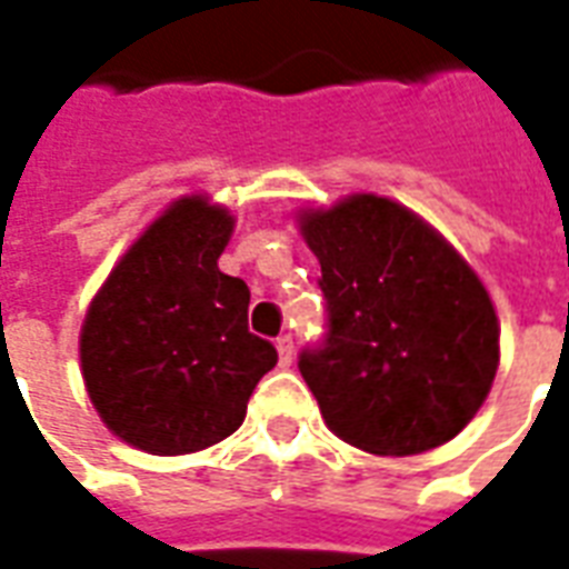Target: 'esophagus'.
Wrapping results in <instances>:
<instances>
[{"label": "esophagus", "mask_w": 569, "mask_h": 569, "mask_svg": "<svg viewBox=\"0 0 569 569\" xmlns=\"http://www.w3.org/2000/svg\"><path fill=\"white\" fill-rule=\"evenodd\" d=\"M277 357H280V366H292L296 350H292V338H289V335H280V338H277Z\"/></svg>", "instance_id": "1"}]
</instances>
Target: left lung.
Segmentation results:
<instances>
[{
	"label": "left lung",
	"instance_id": "obj_1",
	"mask_svg": "<svg viewBox=\"0 0 569 569\" xmlns=\"http://www.w3.org/2000/svg\"><path fill=\"white\" fill-rule=\"evenodd\" d=\"M296 222L329 301L326 347L298 362L326 427L378 457L451 441L500 369L481 277L427 219L371 191L301 207Z\"/></svg>",
	"mask_w": 569,
	"mask_h": 569
}]
</instances>
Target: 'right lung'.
Returning <instances> with one entry per match:
<instances>
[{"label":"right lung","mask_w":569,"mask_h":569,"mask_svg":"<svg viewBox=\"0 0 569 569\" xmlns=\"http://www.w3.org/2000/svg\"><path fill=\"white\" fill-rule=\"evenodd\" d=\"M234 216L194 191L116 261L81 320L84 390L137 451L179 457L228 439L277 350L249 332V286L219 271Z\"/></svg>","instance_id":"obj_1"}]
</instances>
